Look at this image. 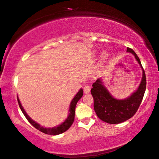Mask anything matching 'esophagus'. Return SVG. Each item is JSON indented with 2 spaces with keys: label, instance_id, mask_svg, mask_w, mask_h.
<instances>
[{
  "label": "esophagus",
  "instance_id": "34e87169",
  "mask_svg": "<svg viewBox=\"0 0 159 159\" xmlns=\"http://www.w3.org/2000/svg\"><path fill=\"white\" fill-rule=\"evenodd\" d=\"M90 91H91V88L89 86H87L86 85V86H85L84 87V91L85 93H89V92H90Z\"/></svg>",
  "mask_w": 159,
  "mask_h": 159
}]
</instances>
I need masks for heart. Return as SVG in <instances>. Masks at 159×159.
Returning a JSON list of instances; mask_svg holds the SVG:
<instances>
[{"instance_id": "obj_1", "label": "heart", "mask_w": 159, "mask_h": 159, "mask_svg": "<svg viewBox=\"0 0 159 159\" xmlns=\"http://www.w3.org/2000/svg\"><path fill=\"white\" fill-rule=\"evenodd\" d=\"M98 54V52H96L95 53H94V55H97ZM107 57V54L106 52H104L102 54V58L103 60H104V59H106V58Z\"/></svg>"}]
</instances>
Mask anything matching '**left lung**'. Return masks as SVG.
Listing matches in <instances>:
<instances>
[{"label": "left lung", "mask_w": 159, "mask_h": 159, "mask_svg": "<svg viewBox=\"0 0 159 159\" xmlns=\"http://www.w3.org/2000/svg\"><path fill=\"white\" fill-rule=\"evenodd\" d=\"M127 52L135 56L140 68L143 75L137 90L127 98L117 99L111 96L104 85L102 79L93 83L91 93L93 98V108L98 117L109 124H119L129 120L136 113L143 98L146 88V79L141 62L136 53L130 48H127Z\"/></svg>", "instance_id": "8db88e82"}]
</instances>
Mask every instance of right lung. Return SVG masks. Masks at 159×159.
<instances>
[{"instance_id": "right-lung-1", "label": "right lung", "mask_w": 159, "mask_h": 159, "mask_svg": "<svg viewBox=\"0 0 159 159\" xmlns=\"http://www.w3.org/2000/svg\"><path fill=\"white\" fill-rule=\"evenodd\" d=\"M83 93H84V91H83V89H80L79 91V92L76 93V95L75 96L74 98L72 99L70 104V107H69V113H68V117L66 118V120L63 122H62L61 124L57 125L56 127H44L40 125L39 124H38L37 122H36L34 121L32 118H31L30 116L27 115V113L26 112V111L24 110V109L22 107V105L20 102V100L19 99V97H17V99H18V103H19V107L21 109V110L23 114L25 116L26 119L29 122L32 124L33 126H34L35 128H37V129H39V131L42 132V133L48 134V135H59V134H61L64 132H66V130L70 128V127L72 125L73 123V121H74V118H75V106H76L77 102L79 101V99L82 97Z\"/></svg>"}]
</instances>
